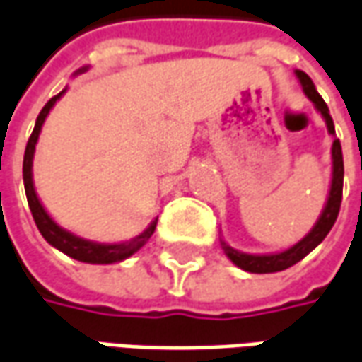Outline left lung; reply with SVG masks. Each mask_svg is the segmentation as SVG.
Masks as SVG:
<instances>
[{
	"instance_id": "1",
	"label": "left lung",
	"mask_w": 362,
	"mask_h": 362,
	"mask_svg": "<svg viewBox=\"0 0 362 362\" xmlns=\"http://www.w3.org/2000/svg\"><path fill=\"white\" fill-rule=\"evenodd\" d=\"M295 77L301 83V88L307 95V98L315 105L317 112L323 117L327 124L329 134L333 136V146H331V160H333V170H331V188H329V196H327L325 206H323V212L319 216V220L315 226L309 230V233L301 238L299 242L287 247L284 252L275 253H245L233 250L232 245L222 240V247L226 255L230 257V262L233 265H238L243 272H250V274H275V272H284L287 267H291L297 262H301L307 253H311L315 250L319 243L323 242L327 238V233L331 232L333 223H335L339 210H341V198H343V176H345V168H343V150H341V142L335 136V124L333 119L329 115V107L325 105V100L321 98V95L317 93L315 85L311 77L295 69Z\"/></svg>"
}]
</instances>
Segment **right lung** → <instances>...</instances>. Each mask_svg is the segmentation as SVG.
<instances>
[{"mask_svg": "<svg viewBox=\"0 0 362 362\" xmlns=\"http://www.w3.org/2000/svg\"><path fill=\"white\" fill-rule=\"evenodd\" d=\"M88 67L78 69L75 75L78 73H85ZM67 93V87L63 88L59 93L57 97H53L49 103H47L43 110L39 112V117L35 120V129L31 132V136L27 140L25 146V156H23V184H25V194L27 202H29V210L33 214V220H35L37 228L41 235L45 238L47 243H51L53 247H57L59 252H63L69 257L77 259V262H83V264H97V265H107V264H117V262H122L130 257L132 253H136L148 242L150 235L156 230V222L158 218H154L150 226L142 233H139L136 238L132 240H127V242L119 243H98L90 242V240H85V238H78L75 233H71L65 228H61L49 214L43 208V204L39 200L35 192V184H33V156H35V144L39 140V134H41V129H43V122L49 117L51 109L55 107L59 98L63 97Z\"/></svg>", "mask_w": 362, "mask_h": 362, "instance_id": "right-lung-1", "label": "right lung"}]
</instances>
